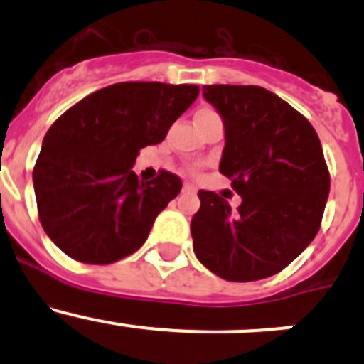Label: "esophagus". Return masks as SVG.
<instances>
[{
  "instance_id": "esophagus-1",
  "label": "esophagus",
  "mask_w": 364,
  "mask_h": 364,
  "mask_svg": "<svg viewBox=\"0 0 364 364\" xmlns=\"http://www.w3.org/2000/svg\"><path fill=\"white\" fill-rule=\"evenodd\" d=\"M196 192H197L196 186L190 185V183H185V185H183V193H188V196H193V193H196Z\"/></svg>"
}]
</instances>
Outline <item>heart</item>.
<instances>
[{
	"label": "heart",
	"instance_id": "1",
	"mask_svg": "<svg viewBox=\"0 0 364 364\" xmlns=\"http://www.w3.org/2000/svg\"><path fill=\"white\" fill-rule=\"evenodd\" d=\"M213 111H209V109H203V111H199L197 112V116L196 117H205V116H213Z\"/></svg>",
	"mask_w": 364,
	"mask_h": 364
}]
</instances>
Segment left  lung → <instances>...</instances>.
<instances>
[{"mask_svg": "<svg viewBox=\"0 0 364 364\" xmlns=\"http://www.w3.org/2000/svg\"><path fill=\"white\" fill-rule=\"evenodd\" d=\"M225 128L220 172L241 196L237 209L199 190L197 259L229 282H253L287 267L317 236L329 196L321 141L306 117L260 86H204Z\"/></svg>", "mask_w": 364, "mask_h": 364, "instance_id": "8db88e82", "label": "left lung"}]
</instances>
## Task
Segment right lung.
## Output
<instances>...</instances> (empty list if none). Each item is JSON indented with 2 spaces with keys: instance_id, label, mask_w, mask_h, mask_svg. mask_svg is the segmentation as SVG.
I'll return each instance as SVG.
<instances>
[{
  "instance_id": "obj_1",
  "label": "right lung",
  "mask_w": 364,
  "mask_h": 364,
  "mask_svg": "<svg viewBox=\"0 0 364 364\" xmlns=\"http://www.w3.org/2000/svg\"><path fill=\"white\" fill-rule=\"evenodd\" d=\"M197 95L192 84L119 82L54 121L33 186L40 223L61 252L84 264H112L144 245L183 183L167 171L146 183L132 167L142 148L164 141Z\"/></svg>"
}]
</instances>
